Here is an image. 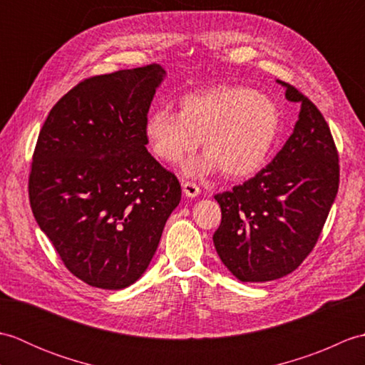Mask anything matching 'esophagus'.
<instances>
[{"label": "esophagus", "instance_id": "34e87169", "mask_svg": "<svg viewBox=\"0 0 365 365\" xmlns=\"http://www.w3.org/2000/svg\"><path fill=\"white\" fill-rule=\"evenodd\" d=\"M183 192H185V196L187 197H197L199 195H200V188L197 187L196 183H192V182H185L183 185Z\"/></svg>", "mask_w": 365, "mask_h": 365}]
</instances>
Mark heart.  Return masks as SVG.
<instances>
[{
    "mask_svg": "<svg viewBox=\"0 0 365 365\" xmlns=\"http://www.w3.org/2000/svg\"><path fill=\"white\" fill-rule=\"evenodd\" d=\"M282 130V115L269 96L245 86H220L180 98L178 114L160 108L149 113L144 136L152 152L169 165L200 145L202 157L185 174L199 177L222 169L230 178L257 173L268 161Z\"/></svg>",
    "mask_w": 365,
    "mask_h": 365,
    "instance_id": "1",
    "label": "heart"
}]
</instances>
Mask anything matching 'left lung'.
I'll list each match as a JSON object with an SVG mask.
<instances>
[{
  "instance_id": "left-lung-1",
  "label": "left lung",
  "mask_w": 365,
  "mask_h": 365,
  "mask_svg": "<svg viewBox=\"0 0 365 365\" xmlns=\"http://www.w3.org/2000/svg\"><path fill=\"white\" fill-rule=\"evenodd\" d=\"M301 105L293 133L267 168L216 195L221 224L215 250L242 282L274 281L297 269L319 240L339 190V155L322 113L290 84Z\"/></svg>"
}]
</instances>
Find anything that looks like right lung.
<instances>
[{
  "label": "right lung",
  "mask_w": 365,
  "mask_h": 365,
  "mask_svg": "<svg viewBox=\"0 0 365 365\" xmlns=\"http://www.w3.org/2000/svg\"><path fill=\"white\" fill-rule=\"evenodd\" d=\"M165 76L152 64L84 80L37 138L34 218L67 269L98 289H125L144 274L180 202L177 177L145 149L144 122Z\"/></svg>",
  "instance_id": "1"
}]
</instances>
